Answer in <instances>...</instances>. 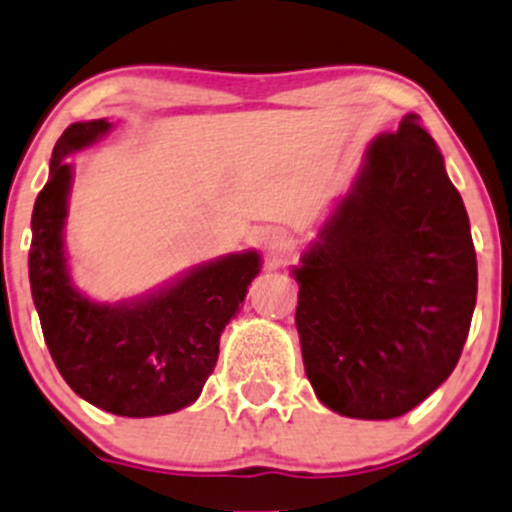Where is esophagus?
Wrapping results in <instances>:
<instances>
[{
  "instance_id": "obj_1",
  "label": "esophagus",
  "mask_w": 512,
  "mask_h": 512,
  "mask_svg": "<svg viewBox=\"0 0 512 512\" xmlns=\"http://www.w3.org/2000/svg\"><path fill=\"white\" fill-rule=\"evenodd\" d=\"M260 245L262 250H265V255L277 265V262H282L287 255H290L295 242H292L290 232L282 230V227H267L260 237Z\"/></svg>"
}]
</instances>
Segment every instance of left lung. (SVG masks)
Listing matches in <instances>:
<instances>
[{"mask_svg":"<svg viewBox=\"0 0 512 512\" xmlns=\"http://www.w3.org/2000/svg\"><path fill=\"white\" fill-rule=\"evenodd\" d=\"M292 277L302 360L322 405L390 420L448 380L468 340L478 262L463 197L418 114L367 145Z\"/></svg>","mask_w":512,"mask_h":512,"instance_id":"left-lung-1","label":"left lung"}]
</instances>
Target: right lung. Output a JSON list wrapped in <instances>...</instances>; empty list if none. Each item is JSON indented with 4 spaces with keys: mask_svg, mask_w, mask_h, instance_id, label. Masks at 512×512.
<instances>
[{
    "mask_svg": "<svg viewBox=\"0 0 512 512\" xmlns=\"http://www.w3.org/2000/svg\"><path fill=\"white\" fill-rule=\"evenodd\" d=\"M112 130L107 119L69 124L32 212L29 285L59 375L82 400L122 418L177 413L200 398L220 335L260 275L255 250L197 265L157 292L107 305L74 287L64 257L72 165L64 157Z\"/></svg>",
    "mask_w": 512,
    "mask_h": 512,
    "instance_id": "right-lung-1",
    "label": "right lung"
}]
</instances>
